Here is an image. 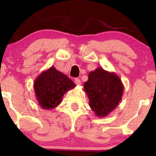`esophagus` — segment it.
<instances>
[{"instance_id":"obj_1","label":"esophagus","mask_w":156,"mask_h":156,"mask_svg":"<svg viewBox=\"0 0 156 156\" xmlns=\"http://www.w3.org/2000/svg\"><path fill=\"white\" fill-rule=\"evenodd\" d=\"M75 83H76V85H80V80L78 79V78H76V79H75Z\"/></svg>"}]
</instances>
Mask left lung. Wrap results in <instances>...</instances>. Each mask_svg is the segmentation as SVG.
<instances>
[{
    "mask_svg": "<svg viewBox=\"0 0 156 156\" xmlns=\"http://www.w3.org/2000/svg\"><path fill=\"white\" fill-rule=\"evenodd\" d=\"M84 92L89 98V106L98 117H105L114 110L122 100L124 86L115 73L98 67L89 73L84 83Z\"/></svg>",
    "mask_w": 156,
    "mask_h": 156,
    "instance_id": "8db88e82",
    "label": "left lung"
}]
</instances>
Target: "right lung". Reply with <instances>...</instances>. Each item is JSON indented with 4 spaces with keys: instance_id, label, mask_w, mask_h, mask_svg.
<instances>
[{
    "instance_id": "add662e5",
    "label": "right lung",
    "mask_w": 156,
    "mask_h": 156,
    "mask_svg": "<svg viewBox=\"0 0 156 156\" xmlns=\"http://www.w3.org/2000/svg\"><path fill=\"white\" fill-rule=\"evenodd\" d=\"M75 87L72 80L53 66L43 71L34 82L39 105L46 110L58 106L62 103L64 94Z\"/></svg>"
}]
</instances>
